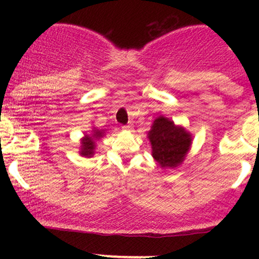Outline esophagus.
<instances>
[{"mask_svg":"<svg viewBox=\"0 0 259 259\" xmlns=\"http://www.w3.org/2000/svg\"><path fill=\"white\" fill-rule=\"evenodd\" d=\"M121 129H123V130H132L133 125H132V124H124V125H121Z\"/></svg>","mask_w":259,"mask_h":259,"instance_id":"obj_1","label":"esophagus"}]
</instances>
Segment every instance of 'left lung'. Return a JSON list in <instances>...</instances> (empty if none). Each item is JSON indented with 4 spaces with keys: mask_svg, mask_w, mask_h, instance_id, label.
<instances>
[{
    "mask_svg": "<svg viewBox=\"0 0 259 259\" xmlns=\"http://www.w3.org/2000/svg\"><path fill=\"white\" fill-rule=\"evenodd\" d=\"M152 156L163 168H174L185 158L191 136L184 127L175 126L173 121L159 117L154 120L152 130L148 133Z\"/></svg>",
    "mask_w": 259,
    "mask_h": 259,
    "instance_id": "left-lung-1",
    "label": "left lung"
}]
</instances>
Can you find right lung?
I'll use <instances>...</instances> for the list:
<instances>
[{
	"label": "right lung",
	"instance_id": "1",
	"mask_svg": "<svg viewBox=\"0 0 259 259\" xmlns=\"http://www.w3.org/2000/svg\"><path fill=\"white\" fill-rule=\"evenodd\" d=\"M101 136H102V132H100V130H95L91 136L86 135L85 139L82 140V146H81V151H80V153L85 157H91L92 154H94V147H95L94 140L99 139Z\"/></svg>",
	"mask_w": 259,
	"mask_h": 259
}]
</instances>
